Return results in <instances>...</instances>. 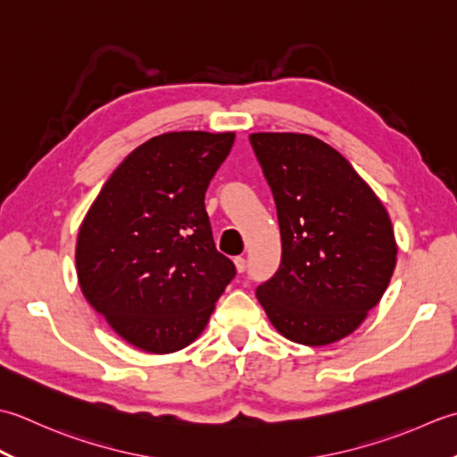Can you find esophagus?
Returning <instances> with one entry per match:
<instances>
[{
	"mask_svg": "<svg viewBox=\"0 0 457 457\" xmlns=\"http://www.w3.org/2000/svg\"><path fill=\"white\" fill-rule=\"evenodd\" d=\"M235 266H237L238 272H245V270H246V260L242 258V256H237L235 258Z\"/></svg>",
	"mask_w": 457,
	"mask_h": 457,
	"instance_id": "34e87169",
	"label": "esophagus"
}]
</instances>
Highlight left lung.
<instances>
[{
    "mask_svg": "<svg viewBox=\"0 0 457 457\" xmlns=\"http://www.w3.org/2000/svg\"><path fill=\"white\" fill-rule=\"evenodd\" d=\"M272 189L282 262L256 290L286 339L329 345L355 331L396 264L388 212L337 150L307 134H250Z\"/></svg>",
    "mask_w": 457,
    "mask_h": 457,
    "instance_id": "left-lung-1",
    "label": "left lung"
}]
</instances>
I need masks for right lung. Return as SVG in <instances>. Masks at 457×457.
Masks as SVG:
<instances>
[{
    "label": "right lung",
    "instance_id": "obj_1",
    "mask_svg": "<svg viewBox=\"0 0 457 457\" xmlns=\"http://www.w3.org/2000/svg\"><path fill=\"white\" fill-rule=\"evenodd\" d=\"M232 144V132L147 139L116 167L82 220L80 290L137 349L163 355L187 347L237 274L204 211Z\"/></svg>",
    "mask_w": 457,
    "mask_h": 457
}]
</instances>
